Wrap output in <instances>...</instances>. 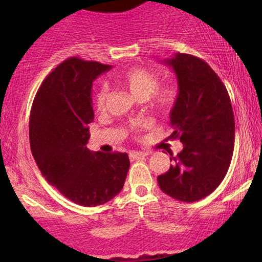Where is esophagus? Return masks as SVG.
I'll use <instances>...</instances> for the list:
<instances>
[{"label":"esophagus","mask_w":262,"mask_h":262,"mask_svg":"<svg viewBox=\"0 0 262 262\" xmlns=\"http://www.w3.org/2000/svg\"><path fill=\"white\" fill-rule=\"evenodd\" d=\"M148 155V154L146 152H143V151H131L130 152V159H131V161H136V160H142V159H144V157Z\"/></svg>","instance_id":"obj_1"}]
</instances>
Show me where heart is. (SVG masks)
<instances>
[{
	"label": "heart",
	"mask_w": 262,
	"mask_h": 262,
	"mask_svg": "<svg viewBox=\"0 0 262 262\" xmlns=\"http://www.w3.org/2000/svg\"><path fill=\"white\" fill-rule=\"evenodd\" d=\"M116 81L123 85L137 99H146L150 96L154 106L157 108H169L177 102L179 88L174 83L159 85L156 74L141 67L128 68L116 76ZM107 88L102 87L96 93L94 103L98 111L105 110L107 101Z\"/></svg>",
	"instance_id": "b5f03b06"
}]
</instances>
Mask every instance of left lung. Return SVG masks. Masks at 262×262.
Listing matches in <instances>:
<instances>
[{"label": "left lung", "mask_w": 262, "mask_h": 262, "mask_svg": "<svg viewBox=\"0 0 262 262\" xmlns=\"http://www.w3.org/2000/svg\"><path fill=\"white\" fill-rule=\"evenodd\" d=\"M166 64L173 68L179 84L169 138L180 139L184 149L177 156L169 152V169L157 182L171 198L198 202L220 186L230 166L235 142L230 96L205 60L178 53Z\"/></svg>", "instance_id": "left-lung-1"}]
</instances>
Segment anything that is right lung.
Segmentation results:
<instances>
[{
  "instance_id": "1",
  "label": "right lung",
  "mask_w": 262,
  "mask_h": 262,
  "mask_svg": "<svg viewBox=\"0 0 262 262\" xmlns=\"http://www.w3.org/2000/svg\"><path fill=\"white\" fill-rule=\"evenodd\" d=\"M111 66L78 57L58 64L41 82L30 114L32 155L50 185L78 205L113 199L130 167L126 152H92L87 146L94 120L92 84Z\"/></svg>"
}]
</instances>
